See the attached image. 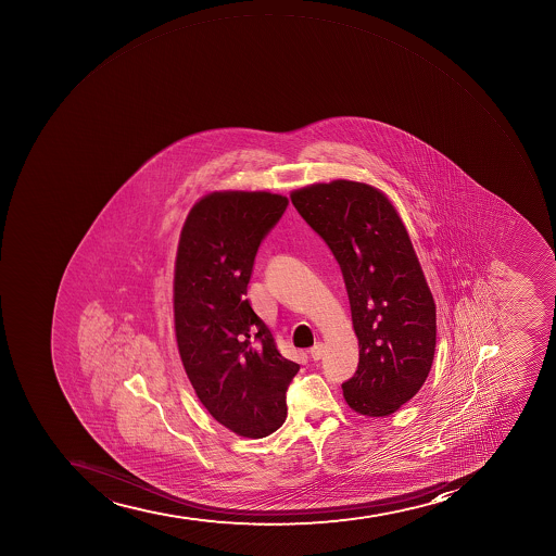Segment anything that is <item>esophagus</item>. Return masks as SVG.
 I'll return each mask as SVG.
<instances>
[{"label": "esophagus", "mask_w": 556, "mask_h": 556, "mask_svg": "<svg viewBox=\"0 0 556 556\" xmlns=\"http://www.w3.org/2000/svg\"><path fill=\"white\" fill-rule=\"evenodd\" d=\"M311 359L319 361L324 357V344H315L313 349L309 350Z\"/></svg>", "instance_id": "1"}]
</instances>
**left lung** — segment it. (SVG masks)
I'll return each mask as SVG.
<instances>
[{
    "mask_svg": "<svg viewBox=\"0 0 556 556\" xmlns=\"http://www.w3.org/2000/svg\"><path fill=\"white\" fill-rule=\"evenodd\" d=\"M291 202L334 254L349 293L359 364L344 400L364 416H389L421 389L435 352V304L405 226L364 182L313 185Z\"/></svg>",
    "mask_w": 556,
    "mask_h": 556,
    "instance_id": "8db88e82",
    "label": "left lung"
}]
</instances>
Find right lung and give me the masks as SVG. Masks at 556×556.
<instances>
[{"label": "right lung", "instance_id": "1", "mask_svg": "<svg viewBox=\"0 0 556 556\" xmlns=\"http://www.w3.org/2000/svg\"><path fill=\"white\" fill-rule=\"evenodd\" d=\"M286 207L276 193H212L192 207L177 247L182 366L207 413L243 438H266L285 422L286 393L300 369L279 354L247 300L257 251Z\"/></svg>", "mask_w": 556, "mask_h": 556}]
</instances>
